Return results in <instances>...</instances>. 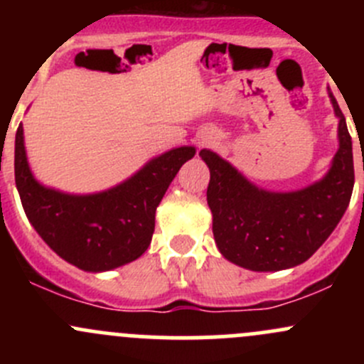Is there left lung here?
<instances>
[{
    "label": "left lung",
    "instance_id": "8db88e82",
    "mask_svg": "<svg viewBox=\"0 0 364 364\" xmlns=\"http://www.w3.org/2000/svg\"><path fill=\"white\" fill-rule=\"evenodd\" d=\"M340 148L321 181L296 192H269L248 181L216 153L203 149L209 167L208 205L213 236L227 260L252 271H280L310 259L335 230L354 188L352 139L329 91Z\"/></svg>",
    "mask_w": 364,
    "mask_h": 364
}]
</instances>
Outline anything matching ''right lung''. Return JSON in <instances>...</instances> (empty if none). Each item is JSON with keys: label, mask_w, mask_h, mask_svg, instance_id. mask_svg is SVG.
Returning <instances> with one entry per match:
<instances>
[{"label": "right lung", "mask_w": 364, "mask_h": 364, "mask_svg": "<svg viewBox=\"0 0 364 364\" xmlns=\"http://www.w3.org/2000/svg\"><path fill=\"white\" fill-rule=\"evenodd\" d=\"M193 155V146L174 148L105 192L73 196L36 181L26 156L21 123L16 134V185L26 216L40 237L79 269L102 273L148 250L161 197Z\"/></svg>", "instance_id": "1"}]
</instances>
